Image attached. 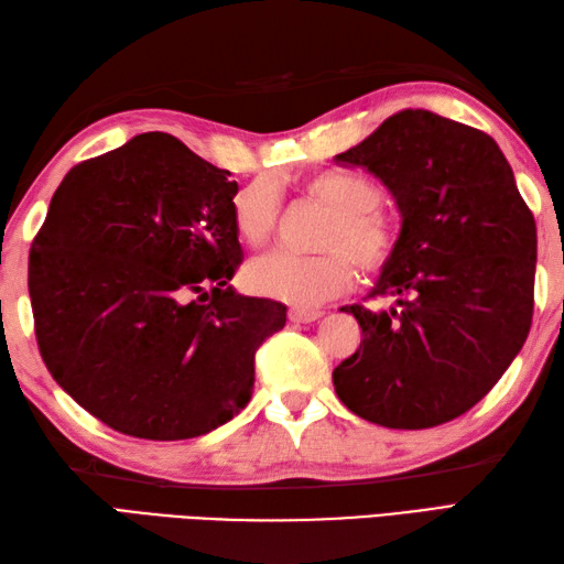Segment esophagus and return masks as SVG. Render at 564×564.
I'll return each mask as SVG.
<instances>
[{
	"label": "esophagus",
	"mask_w": 564,
	"mask_h": 564,
	"mask_svg": "<svg viewBox=\"0 0 564 564\" xmlns=\"http://www.w3.org/2000/svg\"><path fill=\"white\" fill-rule=\"evenodd\" d=\"M322 315V310H301V307H293L291 313H289V319L291 322H295V325H307V322H315V319H319Z\"/></svg>",
	"instance_id": "esophagus-1"
}]
</instances>
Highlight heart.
<instances>
[{
	"instance_id": "1",
	"label": "heart",
	"mask_w": 564,
	"mask_h": 564,
	"mask_svg": "<svg viewBox=\"0 0 564 564\" xmlns=\"http://www.w3.org/2000/svg\"><path fill=\"white\" fill-rule=\"evenodd\" d=\"M303 191L332 210L319 239V247L329 251L315 257L271 251L249 263L245 281L263 297L293 307H315L351 289L356 283L354 261L368 273L386 269L402 245V223L394 213L380 208V186L361 172L310 174ZM230 210L235 232L245 245H267L279 223V188L271 178L259 176L237 191Z\"/></svg>"
}]
</instances>
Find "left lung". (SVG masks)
<instances>
[{
    "mask_svg": "<svg viewBox=\"0 0 564 564\" xmlns=\"http://www.w3.org/2000/svg\"><path fill=\"white\" fill-rule=\"evenodd\" d=\"M388 186L402 245L370 297L344 305L361 346L334 368L339 400L388 429H429L465 414L497 386L529 337L538 237L497 142L424 109L390 116L337 154Z\"/></svg>",
    "mask_w": 564,
    "mask_h": 564,
    "instance_id": "1",
    "label": "left lung"
}]
</instances>
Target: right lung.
I'll return each mask as SVG.
<instances>
[{
	"mask_svg": "<svg viewBox=\"0 0 564 564\" xmlns=\"http://www.w3.org/2000/svg\"><path fill=\"white\" fill-rule=\"evenodd\" d=\"M237 182L182 140L142 133L72 166L29 254L35 341L91 416L150 441L230 422L285 305L232 291Z\"/></svg>",
	"mask_w": 564,
	"mask_h": 564,
	"instance_id": "obj_1",
	"label": "right lung"
}]
</instances>
